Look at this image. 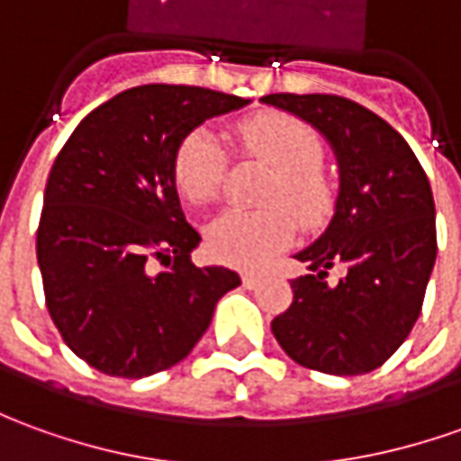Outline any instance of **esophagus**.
Returning <instances> with one entry per match:
<instances>
[{
	"mask_svg": "<svg viewBox=\"0 0 461 461\" xmlns=\"http://www.w3.org/2000/svg\"><path fill=\"white\" fill-rule=\"evenodd\" d=\"M242 285H244V287H249V290H252V287H257V285H259V275H255V272H244Z\"/></svg>",
	"mask_w": 461,
	"mask_h": 461,
	"instance_id": "esophagus-1",
	"label": "esophagus"
}]
</instances>
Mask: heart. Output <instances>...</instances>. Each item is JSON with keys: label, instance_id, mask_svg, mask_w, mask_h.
Returning a JSON list of instances; mask_svg holds the SVG:
<instances>
[{"label": "heart", "instance_id": "b5f03b06", "mask_svg": "<svg viewBox=\"0 0 461 461\" xmlns=\"http://www.w3.org/2000/svg\"><path fill=\"white\" fill-rule=\"evenodd\" d=\"M240 146L275 168L267 202L283 204L300 224H318L330 209V184L322 174V140L305 121L287 113H265L237 128ZM227 171V153L209 128H196L178 143L174 178L191 204L217 199ZM293 221L283 209L240 212L230 209L212 221L206 242L219 262L257 267L287 244Z\"/></svg>", "mask_w": 461, "mask_h": 461}]
</instances>
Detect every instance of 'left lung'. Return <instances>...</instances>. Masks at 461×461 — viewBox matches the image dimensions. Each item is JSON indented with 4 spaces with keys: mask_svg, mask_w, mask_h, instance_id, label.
Returning a JSON list of instances; mask_svg holds the SVG:
<instances>
[{
    "mask_svg": "<svg viewBox=\"0 0 461 461\" xmlns=\"http://www.w3.org/2000/svg\"><path fill=\"white\" fill-rule=\"evenodd\" d=\"M262 103L310 123L340 171L336 214L295 259L293 305L272 333L300 366L333 375L374 371L409 338L437 259L431 186L409 143L375 113L340 95L275 93ZM343 264L333 284L327 270Z\"/></svg>",
    "mask_w": 461,
    "mask_h": 461,
    "instance_id": "left-lung-1",
    "label": "left lung"
}]
</instances>
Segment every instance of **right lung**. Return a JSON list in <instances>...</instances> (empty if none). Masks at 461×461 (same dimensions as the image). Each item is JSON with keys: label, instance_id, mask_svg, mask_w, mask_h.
<instances>
[{"label": "right lung", "instance_id": "obj_1", "mask_svg": "<svg viewBox=\"0 0 461 461\" xmlns=\"http://www.w3.org/2000/svg\"><path fill=\"white\" fill-rule=\"evenodd\" d=\"M247 103L206 87H131L87 113L58 153L37 262L59 336L100 374L143 378L184 361L219 297L242 283L191 262L202 237L181 212L174 156L196 125Z\"/></svg>", "mask_w": 461, "mask_h": 461}]
</instances>
